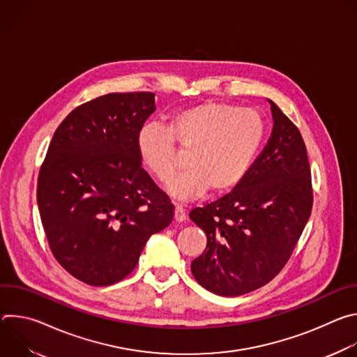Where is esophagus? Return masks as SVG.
I'll return each instance as SVG.
<instances>
[{
	"mask_svg": "<svg viewBox=\"0 0 357 357\" xmlns=\"http://www.w3.org/2000/svg\"><path fill=\"white\" fill-rule=\"evenodd\" d=\"M176 222H185L186 220V212L181 205H175V215H174Z\"/></svg>",
	"mask_w": 357,
	"mask_h": 357,
	"instance_id": "obj_1",
	"label": "esophagus"
}]
</instances>
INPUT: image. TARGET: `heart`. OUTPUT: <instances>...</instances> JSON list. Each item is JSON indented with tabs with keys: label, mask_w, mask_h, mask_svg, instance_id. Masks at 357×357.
Returning a JSON list of instances; mask_svg holds the SVG:
<instances>
[{
	"label": "heart",
	"mask_w": 357,
	"mask_h": 357,
	"mask_svg": "<svg viewBox=\"0 0 357 357\" xmlns=\"http://www.w3.org/2000/svg\"><path fill=\"white\" fill-rule=\"evenodd\" d=\"M266 124L252 109L225 101H206L172 114L168 128L144 124L135 138L139 161L160 182L178 167L175 142L189 151L188 171L174 178L169 193L179 200L223 193L236 188L250 171L264 141Z\"/></svg>",
	"instance_id": "obj_1"
}]
</instances>
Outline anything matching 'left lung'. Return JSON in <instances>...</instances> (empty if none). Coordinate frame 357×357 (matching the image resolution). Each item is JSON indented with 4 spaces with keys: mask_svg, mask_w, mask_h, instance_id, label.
Segmentation results:
<instances>
[{
    "mask_svg": "<svg viewBox=\"0 0 357 357\" xmlns=\"http://www.w3.org/2000/svg\"><path fill=\"white\" fill-rule=\"evenodd\" d=\"M271 103L273 132L244 179L189 218L208 244L190 270L213 294L237 296L268 284L288 263L314 203L311 168L298 127Z\"/></svg>",
    "mask_w": 357,
    "mask_h": 357,
    "instance_id": "obj_1",
    "label": "left lung"
}]
</instances>
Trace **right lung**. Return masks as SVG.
I'll list each match as a JSON object with an SVG mask.
<instances>
[{
    "label": "right lung",
    "mask_w": 357,
    "mask_h": 357,
    "mask_svg": "<svg viewBox=\"0 0 357 357\" xmlns=\"http://www.w3.org/2000/svg\"><path fill=\"white\" fill-rule=\"evenodd\" d=\"M149 91L109 93L76 107L56 128L36 199L49 248L75 278L105 287L126 278L174 205L141 167L135 138L155 112Z\"/></svg>",
    "instance_id": "add662e5"
}]
</instances>
